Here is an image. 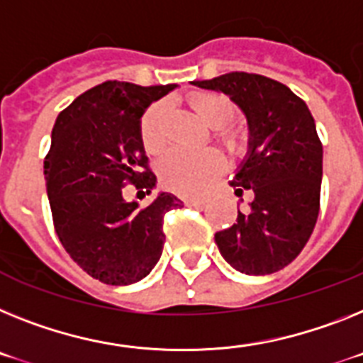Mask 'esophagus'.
<instances>
[{"mask_svg":"<svg viewBox=\"0 0 363 363\" xmlns=\"http://www.w3.org/2000/svg\"><path fill=\"white\" fill-rule=\"evenodd\" d=\"M206 197H186V199H184V205H188V206H203V205H206Z\"/></svg>","mask_w":363,"mask_h":363,"instance_id":"1","label":"esophagus"}]
</instances>
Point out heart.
Wrapping results in <instances>:
<instances>
[{"label": "heart", "mask_w": 363, "mask_h": 363, "mask_svg": "<svg viewBox=\"0 0 363 363\" xmlns=\"http://www.w3.org/2000/svg\"><path fill=\"white\" fill-rule=\"evenodd\" d=\"M191 106L201 120L208 127L218 129V138L230 155H242L245 151V136L240 130L228 129L234 116L233 103L219 94H199L191 99ZM167 106L164 103L149 106L147 112L140 121V136L142 144L149 153H160L166 145L164 135V120ZM223 158L216 149H201V151H184L175 149L158 162V177L167 190L177 194H201L214 181V177L221 172Z\"/></svg>", "instance_id": "1"}]
</instances>
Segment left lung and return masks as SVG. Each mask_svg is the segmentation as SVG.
I'll list each match as a JSON object with an SVG mask.
<instances>
[{"label": "left lung", "instance_id": "left-lung-1", "mask_svg": "<svg viewBox=\"0 0 363 363\" xmlns=\"http://www.w3.org/2000/svg\"><path fill=\"white\" fill-rule=\"evenodd\" d=\"M228 96L247 120V155L230 181L255 199L233 227L216 233L221 257L245 275H271L299 257L319 214L323 145L306 103L286 84L233 72L191 81Z\"/></svg>", "mask_w": 363, "mask_h": 363}]
</instances>
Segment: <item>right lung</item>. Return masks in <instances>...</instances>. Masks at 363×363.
I'll return each instance as SVG.
<instances>
[{
    "mask_svg": "<svg viewBox=\"0 0 363 363\" xmlns=\"http://www.w3.org/2000/svg\"><path fill=\"white\" fill-rule=\"evenodd\" d=\"M175 88L106 81L81 94L55 121L44 160L55 230L73 262L105 284H135L153 271L166 240L164 216L182 206L160 191L138 208L121 191L127 182L147 194L157 186L140 121L151 103Z\"/></svg>",
    "mask_w": 363,
    "mask_h": 363,
    "instance_id": "obj_1",
    "label": "right lung"
}]
</instances>
